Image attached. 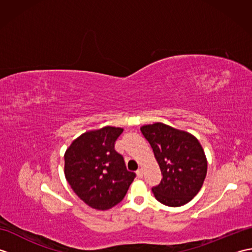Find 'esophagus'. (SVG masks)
Here are the masks:
<instances>
[{
  "label": "esophagus",
  "mask_w": 252,
  "mask_h": 252,
  "mask_svg": "<svg viewBox=\"0 0 252 252\" xmlns=\"http://www.w3.org/2000/svg\"><path fill=\"white\" fill-rule=\"evenodd\" d=\"M136 174H137V176H138V178H143V169L142 168H140V169H138L137 171H136Z\"/></svg>",
  "instance_id": "1"
}]
</instances>
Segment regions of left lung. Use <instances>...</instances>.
<instances>
[{"label":"left lung","instance_id":"obj_1","mask_svg":"<svg viewBox=\"0 0 252 252\" xmlns=\"http://www.w3.org/2000/svg\"><path fill=\"white\" fill-rule=\"evenodd\" d=\"M141 132L161 170V182L152 189L156 199L169 207L190 201L207 174V159L200 143L189 133L160 122L142 126Z\"/></svg>","mask_w":252,"mask_h":252}]
</instances>
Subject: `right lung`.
Here are the masks:
<instances>
[{
	"label": "right lung",
	"instance_id": "add662e5",
	"mask_svg": "<svg viewBox=\"0 0 252 252\" xmlns=\"http://www.w3.org/2000/svg\"><path fill=\"white\" fill-rule=\"evenodd\" d=\"M123 129L105 126L79 136L66 151L65 175L80 199L97 210H108L125 198L136 174L126 170L116 152Z\"/></svg>",
	"mask_w": 252,
	"mask_h": 252
}]
</instances>
